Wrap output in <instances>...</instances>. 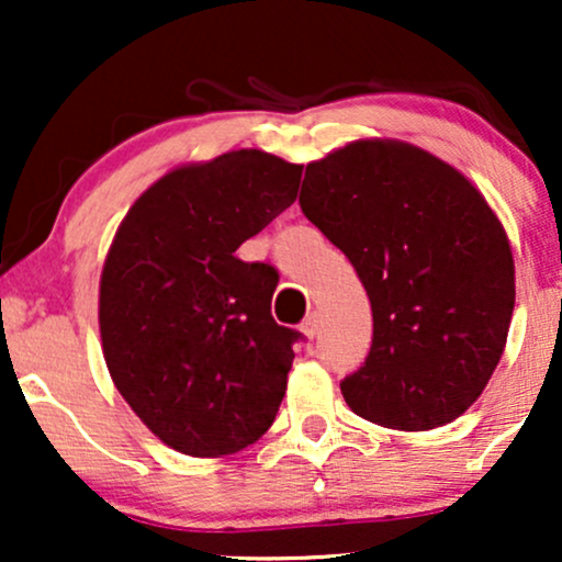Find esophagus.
<instances>
[{
  "label": "esophagus",
  "instance_id": "obj_1",
  "mask_svg": "<svg viewBox=\"0 0 562 562\" xmlns=\"http://www.w3.org/2000/svg\"><path fill=\"white\" fill-rule=\"evenodd\" d=\"M301 333L306 335L308 340H314L319 335V317L317 314H312V317H306V322L301 325Z\"/></svg>",
  "mask_w": 562,
  "mask_h": 562
}]
</instances>
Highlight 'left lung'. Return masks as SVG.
Segmentation results:
<instances>
[{"instance_id": "1", "label": "left lung", "mask_w": 562, "mask_h": 562, "mask_svg": "<svg viewBox=\"0 0 562 562\" xmlns=\"http://www.w3.org/2000/svg\"><path fill=\"white\" fill-rule=\"evenodd\" d=\"M299 203L370 295L372 346L340 380L346 404L396 430L457 420L499 364L515 306L486 198L420 147L357 139L306 166Z\"/></svg>"}]
</instances>
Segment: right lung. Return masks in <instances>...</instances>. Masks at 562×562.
Masks as SVG:
<instances>
[{"label": "right lung", "instance_id": "add662e5", "mask_svg": "<svg viewBox=\"0 0 562 562\" xmlns=\"http://www.w3.org/2000/svg\"><path fill=\"white\" fill-rule=\"evenodd\" d=\"M301 171L263 150L182 166L115 232L100 280L105 364L182 454H235L274 423L301 333L272 317L274 267L235 250L293 203Z\"/></svg>", "mask_w": 562, "mask_h": 562}]
</instances>
